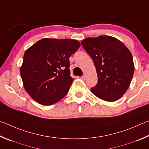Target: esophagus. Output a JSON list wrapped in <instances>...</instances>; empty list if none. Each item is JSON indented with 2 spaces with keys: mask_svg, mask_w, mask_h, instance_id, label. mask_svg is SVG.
I'll use <instances>...</instances> for the list:
<instances>
[{
  "mask_svg": "<svg viewBox=\"0 0 149 149\" xmlns=\"http://www.w3.org/2000/svg\"><path fill=\"white\" fill-rule=\"evenodd\" d=\"M81 79L83 80H86V76L85 75H83V76L81 77Z\"/></svg>",
  "mask_w": 149,
  "mask_h": 149,
  "instance_id": "esophagus-1",
  "label": "esophagus"
}]
</instances>
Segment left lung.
Segmentation results:
<instances>
[{"label":"left lung","instance_id":"8db88e82","mask_svg":"<svg viewBox=\"0 0 149 149\" xmlns=\"http://www.w3.org/2000/svg\"><path fill=\"white\" fill-rule=\"evenodd\" d=\"M81 44L92 58L98 77L91 92L106 101L119 100L128 89L134 73L129 49L118 39L107 35L85 38Z\"/></svg>","mask_w":149,"mask_h":149}]
</instances>
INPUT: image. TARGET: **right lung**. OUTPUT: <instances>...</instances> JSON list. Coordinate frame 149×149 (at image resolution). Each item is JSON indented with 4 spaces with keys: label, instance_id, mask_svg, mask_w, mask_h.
I'll use <instances>...</instances> for the list:
<instances>
[{
    "label": "right lung",
    "instance_id": "add662e5",
    "mask_svg": "<svg viewBox=\"0 0 149 149\" xmlns=\"http://www.w3.org/2000/svg\"><path fill=\"white\" fill-rule=\"evenodd\" d=\"M80 46L73 39L44 38L25 51L20 74L33 100L48 106L66 95L74 80L70 76L69 57Z\"/></svg>",
    "mask_w": 149,
    "mask_h": 149
}]
</instances>
